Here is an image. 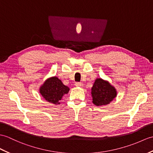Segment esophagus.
<instances>
[{
  "label": "esophagus",
  "mask_w": 153,
  "mask_h": 153,
  "mask_svg": "<svg viewBox=\"0 0 153 153\" xmlns=\"http://www.w3.org/2000/svg\"><path fill=\"white\" fill-rule=\"evenodd\" d=\"M75 85H76V87H82L83 85L82 83H81V82H76Z\"/></svg>",
  "instance_id": "1"
}]
</instances>
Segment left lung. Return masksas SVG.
<instances>
[{
  "instance_id": "1",
  "label": "left lung",
  "mask_w": 153,
  "mask_h": 153,
  "mask_svg": "<svg viewBox=\"0 0 153 153\" xmlns=\"http://www.w3.org/2000/svg\"><path fill=\"white\" fill-rule=\"evenodd\" d=\"M117 91L108 81L97 78L91 88L93 103L97 106L109 104L117 97Z\"/></svg>"
}]
</instances>
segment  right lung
<instances>
[{"instance_id": "right-lung-1", "label": "right lung", "mask_w": 153, "mask_h": 153, "mask_svg": "<svg viewBox=\"0 0 153 153\" xmlns=\"http://www.w3.org/2000/svg\"><path fill=\"white\" fill-rule=\"evenodd\" d=\"M70 88L64 85L57 77H51L45 81L40 88V93L46 101L53 104H60L62 97L68 94Z\"/></svg>"}]
</instances>
